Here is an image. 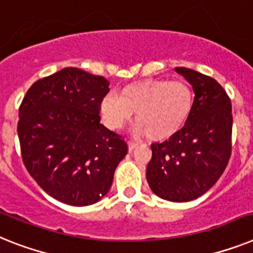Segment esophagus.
I'll return each mask as SVG.
<instances>
[{"label": "esophagus", "instance_id": "obj_1", "mask_svg": "<svg viewBox=\"0 0 253 253\" xmlns=\"http://www.w3.org/2000/svg\"><path fill=\"white\" fill-rule=\"evenodd\" d=\"M137 143H134V142H131V141H129L128 142V150H129V152H131V151H134L135 149H137Z\"/></svg>", "mask_w": 253, "mask_h": 253}]
</instances>
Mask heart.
Returning a JSON list of instances; mask_svg holds the SVG:
<instances>
[{
    "mask_svg": "<svg viewBox=\"0 0 253 253\" xmlns=\"http://www.w3.org/2000/svg\"><path fill=\"white\" fill-rule=\"evenodd\" d=\"M193 106V91L185 83L146 80L125 86L119 95L106 94L101 102V114L104 124L112 130L124 126L131 114H135L137 124L131 133L162 141L183 128Z\"/></svg>",
    "mask_w": 253,
    "mask_h": 253,
    "instance_id": "1",
    "label": "heart"
}]
</instances>
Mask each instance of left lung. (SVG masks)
<instances>
[{"label": "left lung", "instance_id": "left-lung-1", "mask_svg": "<svg viewBox=\"0 0 253 253\" xmlns=\"http://www.w3.org/2000/svg\"><path fill=\"white\" fill-rule=\"evenodd\" d=\"M195 93L183 128L168 141L152 143L146 178L152 193L169 202H190L207 193L231 155V102L214 79L177 67Z\"/></svg>", "mask_w": 253, "mask_h": 253}]
</instances>
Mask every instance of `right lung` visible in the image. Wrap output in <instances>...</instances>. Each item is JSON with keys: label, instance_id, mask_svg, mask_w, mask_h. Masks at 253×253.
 Instances as JSON below:
<instances>
[{"label": "right lung", "instance_id": "add662e5", "mask_svg": "<svg viewBox=\"0 0 253 253\" xmlns=\"http://www.w3.org/2000/svg\"><path fill=\"white\" fill-rule=\"evenodd\" d=\"M103 76L67 67L36 81L19 108L18 135L29 174L54 199L75 207L108 193L126 142L101 124L110 91Z\"/></svg>", "mask_w": 253, "mask_h": 253}]
</instances>
